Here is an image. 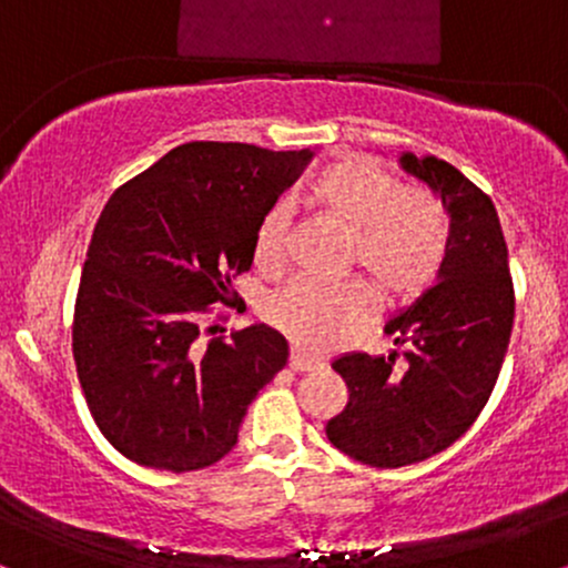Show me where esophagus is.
I'll return each mask as SVG.
<instances>
[{
    "label": "esophagus",
    "mask_w": 568,
    "mask_h": 568,
    "mask_svg": "<svg viewBox=\"0 0 568 568\" xmlns=\"http://www.w3.org/2000/svg\"><path fill=\"white\" fill-rule=\"evenodd\" d=\"M288 368L296 371V374H306V371H317V368H321V363L312 361V357L302 355V352H291Z\"/></svg>",
    "instance_id": "34e87169"
}]
</instances>
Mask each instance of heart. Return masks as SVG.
Segmentation results:
<instances>
[{"label": "heart", "mask_w": 568, "mask_h": 568, "mask_svg": "<svg viewBox=\"0 0 568 568\" xmlns=\"http://www.w3.org/2000/svg\"><path fill=\"white\" fill-rule=\"evenodd\" d=\"M312 200L349 234L347 266L366 275L371 291L389 304H406L440 275L448 253V219L440 202L368 160H342L321 173ZM288 213L270 207L256 226L253 256L258 270L277 272L285 262ZM368 291L361 283L325 288L291 280L272 293L264 317L306 352H328L361 328Z\"/></svg>", "instance_id": "obj_1"}]
</instances>
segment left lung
<instances>
[{"instance_id": "1", "label": "left lung", "mask_w": 568, "mask_h": 568, "mask_svg": "<svg viewBox=\"0 0 568 568\" xmlns=\"http://www.w3.org/2000/svg\"><path fill=\"white\" fill-rule=\"evenodd\" d=\"M400 168L448 213L438 283L384 325L397 352H347L331 366L349 400L325 425L338 452L371 467H406L440 454L478 419L510 344L515 293L497 207L446 160L403 152Z\"/></svg>"}]
</instances>
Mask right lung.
I'll use <instances>...</instances> for the list:
<instances>
[{"instance_id":"obj_1","label":"right lung","mask_w":568,"mask_h":568,"mask_svg":"<svg viewBox=\"0 0 568 568\" xmlns=\"http://www.w3.org/2000/svg\"><path fill=\"white\" fill-rule=\"evenodd\" d=\"M310 160V149L192 141L109 197L82 270L71 349L98 429L135 465L211 467L288 363V342L270 325L205 342L202 315L237 304L232 285L251 270L258 221Z\"/></svg>"}]
</instances>
